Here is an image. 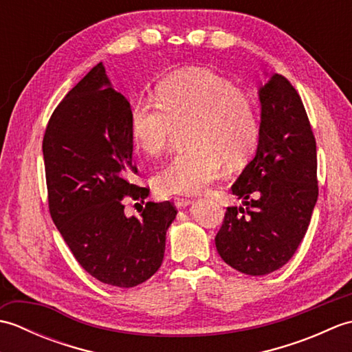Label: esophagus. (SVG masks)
<instances>
[{
    "instance_id": "1",
    "label": "esophagus",
    "mask_w": 352,
    "mask_h": 352,
    "mask_svg": "<svg viewBox=\"0 0 352 352\" xmlns=\"http://www.w3.org/2000/svg\"><path fill=\"white\" fill-rule=\"evenodd\" d=\"M192 203H193V201L189 199V198H175L174 199V204H175L177 208H184V207L190 206Z\"/></svg>"
}]
</instances>
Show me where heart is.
Segmentation results:
<instances>
[{
	"label": "heart",
	"mask_w": 352,
	"mask_h": 352,
	"mask_svg": "<svg viewBox=\"0 0 352 352\" xmlns=\"http://www.w3.org/2000/svg\"><path fill=\"white\" fill-rule=\"evenodd\" d=\"M155 101H138L130 111V134L140 151L160 155L175 129L189 125L186 145L154 177L162 195L203 192L222 175L226 163L241 168L258 140L251 100L214 72L189 68L172 74L155 89Z\"/></svg>",
	"instance_id": "heart-1"
}]
</instances>
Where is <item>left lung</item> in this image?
Instances as JSON below:
<instances>
[{
  "label": "left lung",
  "mask_w": 352,
  "mask_h": 352,
  "mask_svg": "<svg viewBox=\"0 0 352 352\" xmlns=\"http://www.w3.org/2000/svg\"><path fill=\"white\" fill-rule=\"evenodd\" d=\"M258 98L256 157L231 186L243 207H227L214 237L221 258L246 275H266L287 263L319 193L316 140L301 96L286 77L274 74Z\"/></svg>",
  "instance_id": "1"
}]
</instances>
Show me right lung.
<instances>
[{
    "mask_svg": "<svg viewBox=\"0 0 352 352\" xmlns=\"http://www.w3.org/2000/svg\"><path fill=\"white\" fill-rule=\"evenodd\" d=\"M130 102L110 85L102 63L72 87L45 130L42 151L51 218L86 272L116 287H134L159 271L177 210L146 203L140 216L125 201L149 189L133 184Z\"/></svg>",
    "mask_w": 352,
    "mask_h": 352,
    "instance_id": "right-lung-1",
    "label": "right lung"
}]
</instances>
